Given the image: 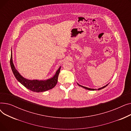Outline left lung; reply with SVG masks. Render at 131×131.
I'll use <instances>...</instances> for the list:
<instances>
[{
  "mask_svg": "<svg viewBox=\"0 0 131 131\" xmlns=\"http://www.w3.org/2000/svg\"><path fill=\"white\" fill-rule=\"evenodd\" d=\"M80 86H81V87H82V88H84V89H87V90H92V91H94V90H96V89H91V88H87V87H85V86H82V85H80L79 84H78V83H77ZM108 85V84H107V85H106L105 86H103V87H102V88H99V89H98V90H101V89H104V88H105L106 86H107V85Z\"/></svg>",
  "mask_w": 131,
  "mask_h": 131,
  "instance_id": "obj_1",
  "label": "left lung"
}]
</instances>
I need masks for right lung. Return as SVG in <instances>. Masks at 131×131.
I'll list each match as a JSON object with an SVG mask.
<instances>
[{
  "mask_svg": "<svg viewBox=\"0 0 131 131\" xmlns=\"http://www.w3.org/2000/svg\"><path fill=\"white\" fill-rule=\"evenodd\" d=\"M10 64L12 72L14 75L17 80L24 85L29 90L36 92H42L50 90L56 86L57 81L58 75L60 72V68H59L56 71L53 77L46 80H29L23 77L19 73L16 69L14 65L13 62L12 51H11V57L10 60Z\"/></svg>",
  "mask_w": 131,
  "mask_h": 131,
  "instance_id": "obj_1",
  "label": "right lung"
}]
</instances>
